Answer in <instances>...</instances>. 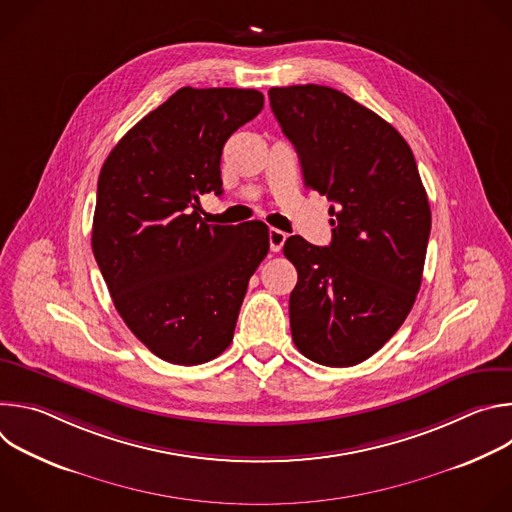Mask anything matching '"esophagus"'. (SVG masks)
I'll use <instances>...</instances> for the list:
<instances>
[{"instance_id":"esophagus-1","label":"esophagus","mask_w":512,"mask_h":512,"mask_svg":"<svg viewBox=\"0 0 512 512\" xmlns=\"http://www.w3.org/2000/svg\"><path fill=\"white\" fill-rule=\"evenodd\" d=\"M285 239H287V235H285L283 231H279V229H269V247H271L273 253L281 251Z\"/></svg>"}]
</instances>
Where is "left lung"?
<instances>
[{
	"instance_id": "obj_1",
	"label": "left lung",
	"mask_w": 512,
	"mask_h": 512,
	"mask_svg": "<svg viewBox=\"0 0 512 512\" xmlns=\"http://www.w3.org/2000/svg\"><path fill=\"white\" fill-rule=\"evenodd\" d=\"M271 111L294 143L304 184L332 202V241L294 235L291 338L324 367L373 356L405 322L421 285L431 210L401 133L348 95L320 85L269 89Z\"/></svg>"
}]
</instances>
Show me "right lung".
<instances>
[{
	"label": "right lung",
	"instance_id": "obj_1",
	"mask_svg": "<svg viewBox=\"0 0 512 512\" xmlns=\"http://www.w3.org/2000/svg\"><path fill=\"white\" fill-rule=\"evenodd\" d=\"M261 109L255 89L184 87L135 123L101 168L97 265L127 328L166 362L194 367L225 352L269 251L265 223L208 225L198 214L202 194H223V145Z\"/></svg>",
	"mask_w": 512,
	"mask_h": 512
}]
</instances>
